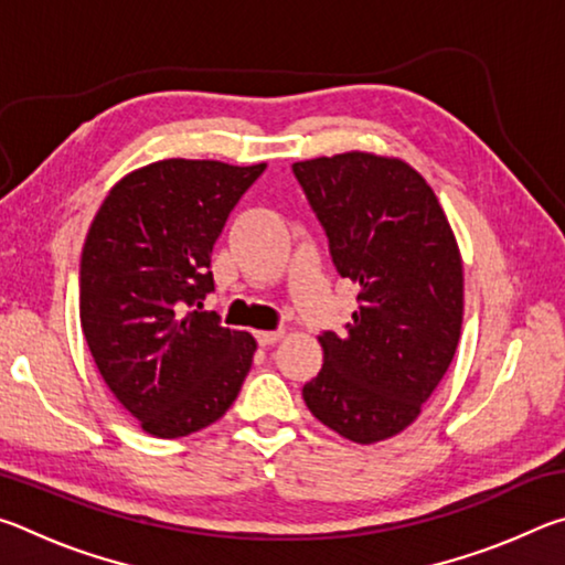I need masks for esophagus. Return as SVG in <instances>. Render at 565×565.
Here are the masks:
<instances>
[{
    "instance_id": "1",
    "label": "esophagus",
    "mask_w": 565,
    "mask_h": 565,
    "mask_svg": "<svg viewBox=\"0 0 565 565\" xmlns=\"http://www.w3.org/2000/svg\"><path fill=\"white\" fill-rule=\"evenodd\" d=\"M284 339V331H256V341H259V347H274L276 341Z\"/></svg>"
}]
</instances>
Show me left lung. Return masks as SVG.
Wrapping results in <instances>:
<instances>
[{"mask_svg": "<svg viewBox=\"0 0 565 565\" xmlns=\"http://www.w3.org/2000/svg\"><path fill=\"white\" fill-rule=\"evenodd\" d=\"M337 271L359 286L347 331L319 337L303 401L331 431L376 444L404 431L451 366L463 323V262L428 181L371 151L296 161Z\"/></svg>", "mask_w": 565, "mask_h": 565, "instance_id": "8db88e82", "label": "left lung"}]
</instances>
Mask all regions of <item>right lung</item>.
Segmentation results:
<instances>
[{"label": "right lung", "mask_w": 565, "mask_h": 565, "mask_svg": "<svg viewBox=\"0 0 565 565\" xmlns=\"http://www.w3.org/2000/svg\"><path fill=\"white\" fill-rule=\"evenodd\" d=\"M264 169L161 159L119 179L89 226L79 269L84 339L111 394L151 436L214 424L252 369V333L199 309L214 291L216 238Z\"/></svg>", "instance_id": "1"}]
</instances>
